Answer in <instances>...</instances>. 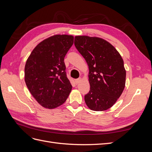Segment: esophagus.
Wrapping results in <instances>:
<instances>
[{"mask_svg":"<svg viewBox=\"0 0 152 152\" xmlns=\"http://www.w3.org/2000/svg\"><path fill=\"white\" fill-rule=\"evenodd\" d=\"M81 80H82L81 78H79V79H76V80H75V84H79L80 83V82L81 81Z\"/></svg>","mask_w":152,"mask_h":152,"instance_id":"1","label":"esophagus"}]
</instances>
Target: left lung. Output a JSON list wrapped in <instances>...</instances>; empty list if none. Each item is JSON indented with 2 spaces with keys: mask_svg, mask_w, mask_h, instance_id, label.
I'll return each instance as SVG.
<instances>
[{
  "mask_svg": "<svg viewBox=\"0 0 152 152\" xmlns=\"http://www.w3.org/2000/svg\"><path fill=\"white\" fill-rule=\"evenodd\" d=\"M74 44L89 66L90 91L84 96L86 104L93 111L109 109L125 87L126 71L122 58L111 44L102 38L78 35Z\"/></svg>",
  "mask_w": 152,
  "mask_h": 152,
  "instance_id": "left-lung-1",
  "label": "left lung"
}]
</instances>
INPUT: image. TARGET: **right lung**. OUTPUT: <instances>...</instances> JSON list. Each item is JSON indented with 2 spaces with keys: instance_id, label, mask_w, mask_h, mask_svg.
Listing matches in <instances>:
<instances>
[{
  "instance_id": "add662e5",
  "label": "right lung",
  "mask_w": 152,
  "mask_h": 152,
  "mask_svg": "<svg viewBox=\"0 0 152 152\" xmlns=\"http://www.w3.org/2000/svg\"><path fill=\"white\" fill-rule=\"evenodd\" d=\"M73 35H54L32 50L25 66V81L42 107L54 109L66 102L72 89L64 58L73 44Z\"/></svg>"
}]
</instances>
